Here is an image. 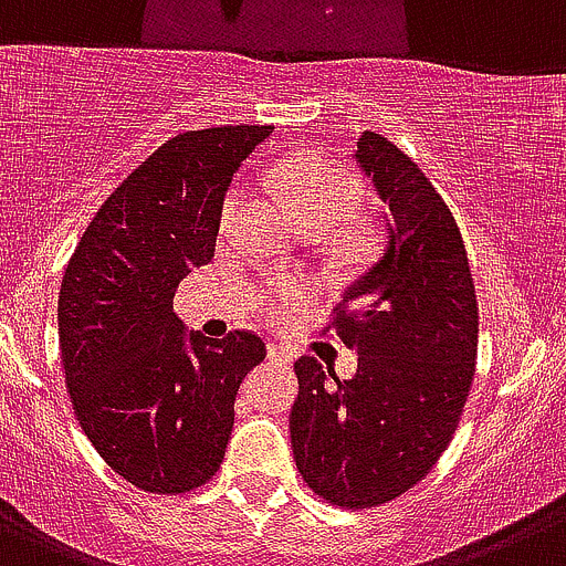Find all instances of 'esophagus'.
Returning <instances> with one entry per match:
<instances>
[{"instance_id":"1","label":"esophagus","mask_w":566,"mask_h":566,"mask_svg":"<svg viewBox=\"0 0 566 566\" xmlns=\"http://www.w3.org/2000/svg\"><path fill=\"white\" fill-rule=\"evenodd\" d=\"M266 358L277 360V364H292V353L286 347H280V344H266Z\"/></svg>"}]
</instances>
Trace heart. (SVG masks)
Segmentation results:
<instances>
[{"mask_svg": "<svg viewBox=\"0 0 566 566\" xmlns=\"http://www.w3.org/2000/svg\"><path fill=\"white\" fill-rule=\"evenodd\" d=\"M277 188L292 211L297 213L305 228H333L349 213V208L358 199V177L344 166L331 164L316 155H297V158L280 160L272 175ZM247 202L244 182H235L228 188L219 208V228L230 233L241 217V208ZM314 294V283L305 277H274L261 297V311L272 325H286L294 319L300 308Z\"/></svg>", "mask_w": 566, "mask_h": 566, "instance_id": "heart-1", "label": "heart"}]
</instances>
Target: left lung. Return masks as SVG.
<instances>
[{
    "instance_id": "obj_1",
    "label": "left lung",
    "mask_w": 566,
    "mask_h": 566,
    "mask_svg": "<svg viewBox=\"0 0 566 566\" xmlns=\"http://www.w3.org/2000/svg\"><path fill=\"white\" fill-rule=\"evenodd\" d=\"M355 160L384 199L386 230L325 331L358 353V373L338 380L303 355L289 430L314 494L373 509L448 450L475 378L478 300L459 224L424 171L373 130Z\"/></svg>"
}]
</instances>
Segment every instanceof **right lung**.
<instances>
[{"label": "right lung", "mask_w": 566, "mask_h": 566, "mask_svg": "<svg viewBox=\"0 0 566 566\" xmlns=\"http://www.w3.org/2000/svg\"><path fill=\"white\" fill-rule=\"evenodd\" d=\"M272 125L188 130L155 149L102 202L72 252L57 338L74 417L116 475L182 494L217 475L241 380L261 336L182 331L175 292L213 258L219 208Z\"/></svg>", "instance_id": "1"}]
</instances>
